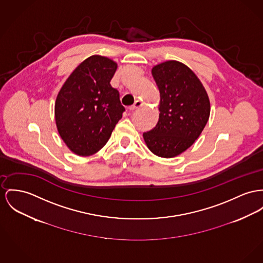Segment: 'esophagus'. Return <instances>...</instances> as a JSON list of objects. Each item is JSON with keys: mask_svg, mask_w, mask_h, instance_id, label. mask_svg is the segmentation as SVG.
<instances>
[{"mask_svg": "<svg viewBox=\"0 0 263 263\" xmlns=\"http://www.w3.org/2000/svg\"><path fill=\"white\" fill-rule=\"evenodd\" d=\"M142 105H143V103H142L141 101H137L134 105L129 106V109H130V110H135V109H137V108L140 107Z\"/></svg>", "mask_w": 263, "mask_h": 263, "instance_id": "esophagus-1", "label": "esophagus"}]
</instances>
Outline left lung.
<instances>
[{
	"label": "left lung",
	"mask_w": 263,
	"mask_h": 263,
	"mask_svg": "<svg viewBox=\"0 0 263 263\" xmlns=\"http://www.w3.org/2000/svg\"><path fill=\"white\" fill-rule=\"evenodd\" d=\"M159 89L157 125L142 135L148 149L159 158H175L190 148L210 119L209 95L186 65L170 60L154 66Z\"/></svg>",
	"instance_id": "1"
}]
</instances>
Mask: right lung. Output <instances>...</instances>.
Returning a JSON list of instances; mask_svg holds the SVG:
<instances>
[{
  "label": "right lung",
  "instance_id": "right-lung-1",
  "mask_svg": "<svg viewBox=\"0 0 263 263\" xmlns=\"http://www.w3.org/2000/svg\"><path fill=\"white\" fill-rule=\"evenodd\" d=\"M118 64L93 54L83 61L66 80L54 103L58 133L70 152L88 157L99 152L122 119L124 107L112 88Z\"/></svg>",
  "mask_w": 263,
  "mask_h": 263
}]
</instances>
